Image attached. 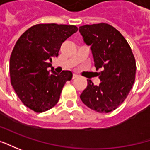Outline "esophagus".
<instances>
[{
    "label": "esophagus",
    "mask_w": 150,
    "mask_h": 150,
    "mask_svg": "<svg viewBox=\"0 0 150 150\" xmlns=\"http://www.w3.org/2000/svg\"><path fill=\"white\" fill-rule=\"evenodd\" d=\"M72 78H73V79H76V78H78V75H75V74H74V75H73V77H72Z\"/></svg>",
    "instance_id": "1"
}]
</instances>
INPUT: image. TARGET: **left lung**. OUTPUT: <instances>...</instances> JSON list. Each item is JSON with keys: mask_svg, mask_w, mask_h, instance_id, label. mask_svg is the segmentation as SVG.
I'll return each instance as SVG.
<instances>
[{"mask_svg": "<svg viewBox=\"0 0 150 150\" xmlns=\"http://www.w3.org/2000/svg\"><path fill=\"white\" fill-rule=\"evenodd\" d=\"M84 42L91 45L100 83L91 80L80 100L85 105L100 113L115 110L126 99L135 80L136 63L127 40L115 27L100 23L80 26Z\"/></svg>", "mask_w": 150, "mask_h": 150, "instance_id": "1", "label": "left lung"}]
</instances>
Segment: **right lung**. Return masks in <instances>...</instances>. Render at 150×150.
I'll use <instances>...</instances> for the list:
<instances>
[{
  "label": "right lung",
  "instance_id": "1",
  "mask_svg": "<svg viewBox=\"0 0 150 150\" xmlns=\"http://www.w3.org/2000/svg\"><path fill=\"white\" fill-rule=\"evenodd\" d=\"M78 30L75 25L38 24L25 31L10 58L11 83L20 100L37 113L48 110L59 101L62 89L72 72L47 70L57 57L62 43Z\"/></svg>",
  "mask_w": 150,
  "mask_h": 150
}]
</instances>
